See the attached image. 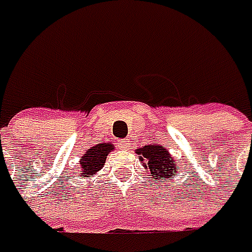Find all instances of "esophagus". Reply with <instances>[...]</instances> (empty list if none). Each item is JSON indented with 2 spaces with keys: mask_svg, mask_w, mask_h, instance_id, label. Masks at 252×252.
<instances>
[{
  "mask_svg": "<svg viewBox=\"0 0 252 252\" xmlns=\"http://www.w3.org/2000/svg\"><path fill=\"white\" fill-rule=\"evenodd\" d=\"M118 146L122 150H127L130 147V140L129 139H120L119 142H118Z\"/></svg>",
  "mask_w": 252,
  "mask_h": 252,
  "instance_id": "esophagus-1",
  "label": "esophagus"
}]
</instances>
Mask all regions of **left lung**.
I'll return each instance as SVG.
<instances>
[{
    "label": "left lung",
    "instance_id": "left-lung-1",
    "mask_svg": "<svg viewBox=\"0 0 252 252\" xmlns=\"http://www.w3.org/2000/svg\"><path fill=\"white\" fill-rule=\"evenodd\" d=\"M136 153L139 155V158L142 161H145L143 167L149 170V174L153 176L155 179H158V177L167 179L177 173L176 171L177 166L173 163V158H170L167 149H164L163 146H143L142 149H137Z\"/></svg>",
    "mask_w": 252,
    "mask_h": 252
}]
</instances>
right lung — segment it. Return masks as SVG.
<instances>
[{
  "label": "right lung",
  "mask_w": 252,
  "mask_h": 252,
  "mask_svg": "<svg viewBox=\"0 0 252 252\" xmlns=\"http://www.w3.org/2000/svg\"><path fill=\"white\" fill-rule=\"evenodd\" d=\"M112 150V146L107 143H100V145L94 146L86 152V155L81 158V167H82L83 177H92L96 171L102 169L105 166L107 153Z\"/></svg>",
  "instance_id": "1"
}]
</instances>
